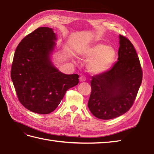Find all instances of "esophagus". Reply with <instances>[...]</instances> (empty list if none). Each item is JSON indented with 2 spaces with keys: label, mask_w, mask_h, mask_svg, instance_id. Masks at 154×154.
Listing matches in <instances>:
<instances>
[{
  "label": "esophagus",
  "mask_w": 154,
  "mask_h": 154,
  "mask_svg": "<svg viewBox=\"0 0 154 154\" xmlns=\"http://www.w3.org/2000/svg\"><path fill=\"white\" fill-rule=\"evenodd\" d=\"M79 81H81V82H84V81H86V77L84 76V75H81V76L79 77Z\"/></svg>",
  "instance_id": "1"
}]
</instances>
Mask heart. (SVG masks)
<instances>
[{
  "instance_id": "b5f03b06",
  "label": "heart",
  "mask_w": 154,
  "mask_h": 154,
  "mask_svg": "<svg viewBox=\"0 0 154 154\" xmlns=\"http://www.w3.org/2000/svg\"><path fill=\"white\" fill-rule=\"evenodd\" d=\"M81 55L85 60H91L89 69L94 74L107 71L112 65L116 56L114 49L107 45L99 44L88 48L81 52Z\"/></svg>"
}]
</instances>
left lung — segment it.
Returning a JSON list of instances; mask_svg holds the SVG:
<instances>
[{"label": "left lung", "instance_id": "obj_1", "mask_svg": "<svg viewBox=\"0 0 154 154\" xmlns=\"http://www.w3.org/2000/svg\"><path fill=\"white\" fill-rule=\"evenodd\" d=\"M118 61L110 70L94 75L88 107L98 119L109 120L126 113L134 102L142 81L138 55L129 40L119 35Z\"/></svg>", "mask_w": 154, "mask_h": 154}]
</instances>
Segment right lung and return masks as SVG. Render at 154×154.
<instances>
[{"label": "right lung", "mask_w": 154, "mask_h": 154, "mask_svg": "<svg viewBox=\"0 0 154 154\" xmlns=\"http://www.w3.org/2000/svg\"><path fill=\"white\" fill-rule=\"evenodd\" d=\"M57 40L53 29L40 27L16 49L11 79L20 102L35 113L53 112L66 91L79 83V75L61 73L52 62Z\"/></svg>", "instance_id": "add662e5"}]
</instances>
